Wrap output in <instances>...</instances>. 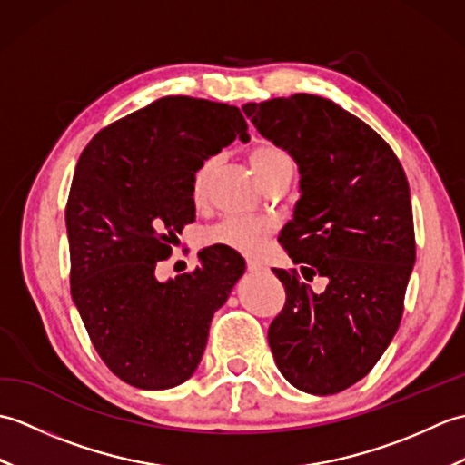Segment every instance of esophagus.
Here are the masks:
<instances>
[{
	"mask_svg": "<svg viewBox=\"0 0 465 465\" xmlns=\"http://www.w3.org/2000/svg\"><path fill=\"white\" fill-rule=\"evenodd\" d=\"M262 270H263V265H262L260 262L248 260V272H252V273H258V272H262Z\"/></svg>",
	"mask_w": 465,
	"mask_h": 465,
	"instance_id": "obj_1",
	"label": "esophagus"
}]
</instances>
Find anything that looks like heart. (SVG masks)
Wrapping results in <instances>:
<instances>
[{"label":"heart","instance_id":"1","mask_svg":"<svg viewBox=\"0 0 465 465\" xmlns=\"http://www.w3.org/2000/svg\"><path fill=\"white\" fill-rule=\"evenodd\" d=\"M250 163L253 172L258 173L260 182H268L272 175L282 172L283 167H292L290 155L278 145L260 143L250 152ZM212 162H203L197 167L192 177V195L195 202H200L205 192L207 177H210ZM270 235V223L255 217H227V220L215 223L205 232L207 243L225 245L245 255H258L265 248Z\"/></svg>","mask_w":465,"mask_h":465}]
</instances>
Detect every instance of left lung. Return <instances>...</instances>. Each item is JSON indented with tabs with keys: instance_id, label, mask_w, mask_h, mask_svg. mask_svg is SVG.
<instances>
[{
	"instance_id": "obj_1",
	"label": "left lung",
	"mask_w": 465,
	"mask_h": 465,
	"mask_svg": "<svg viewBox=\"0 0 465 465\" xmlns=\"http://www.w3.org/2000/svg\"><path fill=\"white\" fill-rule=\"evenodd\" d=\"M265 140L300 172L280 242L298 272L275 270L285 305L270 325L275 365L293 388L328 396L368 375L388 350L416 263L410 185L396 153L360 117L312 94L245 104Z\"/></svg>"
}]
</instances>
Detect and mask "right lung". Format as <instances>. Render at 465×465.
<instances>
[{"label":"right lung","instance_id":"1","mask_svg":"<svg viewBox=\"0 0 465 465\" xmlns=\"http://www.w3.org/2000/svg\"><path fill=\"white\" fill-rule=\"evenodd\" d=\"M235 137L250 142L238 107L167 95L104 127L75 165L65 207L72 300L100 358L134 388L192 378L213 313L245 272L220 245L197 253L195 272L155 278L195 220V170Z\"/></svg>","mask_w":465,"mask_h":465}]
</instances>
